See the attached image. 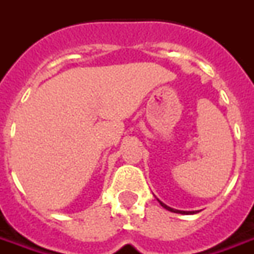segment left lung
<instances>
[{"label":"left lung","mask_w":254,"mask_h":254,"mask_svg":"<svg viewBox=\"0 0 254 254\" xmlns=\"http://www.w3.org/2000/svg\"><path fill=\"white\" fill-rule=\"evenodd\" d=\"M159 202H160V205H162V207L166 208V209H169V211H171V212H180V213H194V211H189V212H187V211H178V209H173V208L167 207V205H166V204H163V202H162V201H159Z\"/></svg>","instance_id":"left-lung-1"}]
</instances>
